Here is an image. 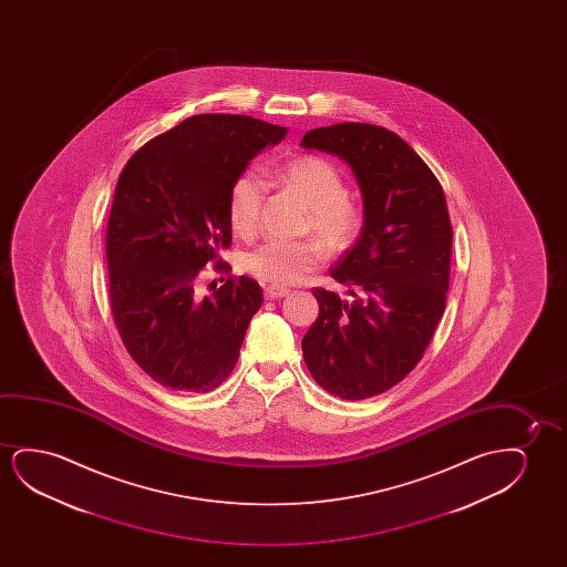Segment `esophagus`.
I'll return each mask as SVG.
<instances>
[{"instance_id":"1","label":"esophagus","mask_w":567,"mask_h":567,"mask_svg":"<svg viewBox=\"0 0 567 567\" xmlns=\"http://www.w3.org/2000/svg\"><path fill=\"white\" fill-rule=\"evenodd\" d=\"M264 295L267 300H279L288 295V290L287 288L265 287Z\"/></svg>"}]
</instances>
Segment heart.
Wrapping results in <instances>:
<instances>
[{
	"mask_svg": "<svg viewBox=\"0 0 567 567\" xmlns=\"http://www.w3.org/2000/svg\"><path fill=\"white\" fill-rule=\"evenodd\" d=\"M279 179L308 203V228L327 248L341 251L352 244L362 225V213L347 195L344 178L333 163L316 155L295 156L280 168ZM265 194L267 184L256 172H241L234 178L228 192V218L236 233H256ZM323 261L326 249L319 241L269 240L249 251L244 267L256 279L287 287L306 279Z\"/></svg>",
	"mask_w": 567,
	"mask_h": 567,
	"instance_id": "heart-1",
	"label": "heart"
}]
</instances>
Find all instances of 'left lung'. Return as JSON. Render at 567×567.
<instances>
[{
	"label": "left lung",
	"instance_id": "1",
	"mask_svg": "<svg viewBox=\"0 0 567 567\" xmlns=\"http://www.w3.org/2000/svg\"><path fill=\"white\" fill-rule=\"evenodd\" d=\"M302 147L350 164L365 217L357 244L329 271L354 302L311 288L319 313L302 339L303 362L331 395L370 399L414 370L445 311L450 210L434 172L385 127H318L303 135Z\"/></svg>",
	"mask_w": 567,
	"mask_h": 567
}]
</instances>
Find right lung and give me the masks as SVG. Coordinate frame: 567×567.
<instances>
[{"label":"right lung","mask_w":567,"mask_h":567,"mask_svg":"<svg viewBox=\"0 0 567 567\" xmlns=\"http://www.w3.org/2000/svg\"><path fill=\"white\" fill-rule=\"evenodd\" d=\"M285 135L251 116L199 114L147 141L120 174L106 230L110 308L130 357L164 388L207 393L238 362L261 288L233 275L209 296L195 285L230 248L234 178Z\"/></svg>","instance_id":"obj_1"}]
</instances>
